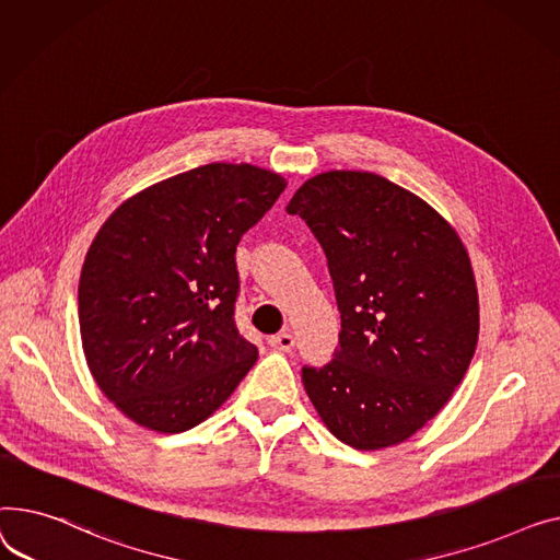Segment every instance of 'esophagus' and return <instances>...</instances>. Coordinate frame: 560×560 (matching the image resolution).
<instances>
[{"label":"esophagus","instance_id":"obj_1","mask_svg":"<svg viewBox=\"0 0 560 560\" xmlns=\"http://www.w3.org/2000/svg\"><path fill=\"white\" fill-rule=\"evenodd\" d=\"M269 343H271V348H276V350L289 352V350L295 346V339H293V335L287 330V332H280V335L271 337V339H269Z\"/></svg>","mask_w":560,"mask_h":560}]
</instances>
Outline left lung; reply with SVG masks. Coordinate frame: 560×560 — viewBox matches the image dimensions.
<instances>
[{
	"label": "left lung",
	"mask_w": 560,
	"mask_h": 560,
	"mask_svg": "<svg viewBox=\"0 0 560 560\" xmlns=\"http://www.w3.org/2000/svg\"><path fill=\"white\" fill-rule=\"evenodd\" d=\"M318 240L335 284V359L303 366L323 422L357 450L398 445L462 384L479 337L470 257L416 194L371 172L310 178L287 206Z\"/></svg>",
	"instance_id": "left-lung-1"
}]
</instances>
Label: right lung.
Masks as SVG:
<instances>
[{
    "label": "right lung",
    "mask_w": 560,
    "mask_h": 560,
    "mask_svg": "<svg viewBox=\"0 0 560 560\" xmlns=\"http://www.w3.org/2000/svg\"><path fill=\"white\" fill-rule=\"evenodd\" d=\"M284 187L253 164L212 162L130 196L98 230L79 282L81 341L124 416L160 434L191 430L253 369L235 250Z\"/></svg>",
    "instance_id": "obj_1"
}]
</instances>
